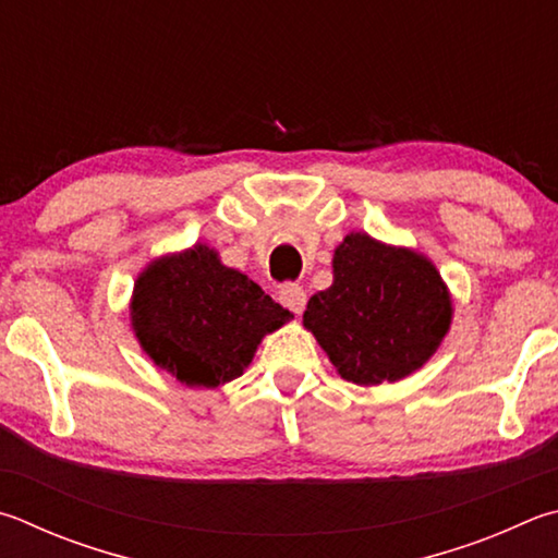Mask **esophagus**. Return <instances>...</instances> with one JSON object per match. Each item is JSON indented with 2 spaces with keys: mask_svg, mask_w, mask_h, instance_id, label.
Instances as JSON below:
<instances>
[{
  "mask_svg": "<svg viewBox=\"0 0 558 558\" xmlns=\"http://www.w3.org/2000/svg\"><path fill=\"white\" fill-rule=\"evenodd\" d=\"M278 295H280L282 307H288L295 314H302V310H305V305H307V292L300 286V282H286V286H280Z\"/></svg>",
  "mask_w": 558,
  "mask_h": 558,
  "instance_id": "34e87169",
  "label": "esophagus"
}]
</instances>
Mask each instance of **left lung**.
<instances>
[{
    "mask_svg": "<svg viewBox=\"0 0 558 558\" xmlns=\"http://www.w3.org/2000/svg\"><path fill=\"white\" fill-rule=\"evenodd\" d=\"M451 324V300L420 253L351 234L333 253V286L312 295L305 327L343 380L378 385L417 371Z\"/></svg>",
    "mask_w": 558,
    "mask_h": 558,
    "instance_id": "obj_1",
    "label": "left lung"
}]
</instances>
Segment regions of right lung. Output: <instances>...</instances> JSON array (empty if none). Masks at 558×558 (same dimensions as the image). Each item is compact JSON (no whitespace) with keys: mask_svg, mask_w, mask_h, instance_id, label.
Returning <instances> with one entry per match:
<instances>
[{"mask_svg":"<svg viewBox=\"0 0 558 558\" xmlns=\"http://www.w3.org/2000/svg\"><path fill=\"white\" fill-rule=\"evenodd\" d=\"M288 319V310L207 246L150 263L131 302L134 331L156 366L202 388L239 378L263 333Z\"/></svg>","mask_w":558,"mask_h":558,"instance_id":"right-lung-1","label":"right lung"}]
</instances>
